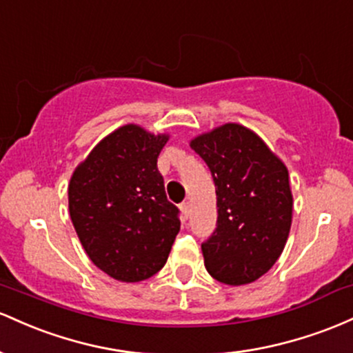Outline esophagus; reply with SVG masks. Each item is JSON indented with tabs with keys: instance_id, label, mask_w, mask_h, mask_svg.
I'll use <instances>...</instances> for the list:
<instances>
[{
	"instance_id": "34e87169",
	"label": "esophagus",
	"mask_w": 353,
	"mask_h": 353,
	"mask_svg": "<svg viewBox=\"0 0 353 353\" xmlns=\"http://www.w3.org/2000/svg\"><path fill=\"white\" fill-rule=\"evenodd\" d=\"M180 210H181V215H183V219H188V215H190V203H188V201H183V203L180 205Z\"/></svg>"
}]
</instances>
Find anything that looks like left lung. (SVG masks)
I'll list each match as a JSON object with an SVG mask.
<instances>
[{"label":"left lung","instance_id":"8db88e82","mask_svg":"<svg viewBox=\"0 0 353 353\" xmlns=\"http://www.w3.org/2000/svg\"><path fill=\"white\" fill-rule=\"evenodd\" d=\"M190 146L207 163L216 190V228L201 243L205 267L221 283L255 282L282 255L290 232L287 166L236 123L200 134Z\"/></svg>","mask_w":353,"mask_h":353}]
</instances>
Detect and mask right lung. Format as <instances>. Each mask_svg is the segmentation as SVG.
<instances>
[{"mask_svg":"<svg viewBox=\"0 0 353 353\" xmlns=\"http://www.w3.org/2000/svg\"><path fill=\"white\" fill-rule=\"evenodd\" d=\"M168 137L125 125L78 165L68 187L70 216L100 270L121 282L160 272L180 232V210L166 200L158 155Z\"/></svg>","mask_w":353,"mask_h":353,"instance_id":"obj_1","label":"right lung"}]
</instances>
